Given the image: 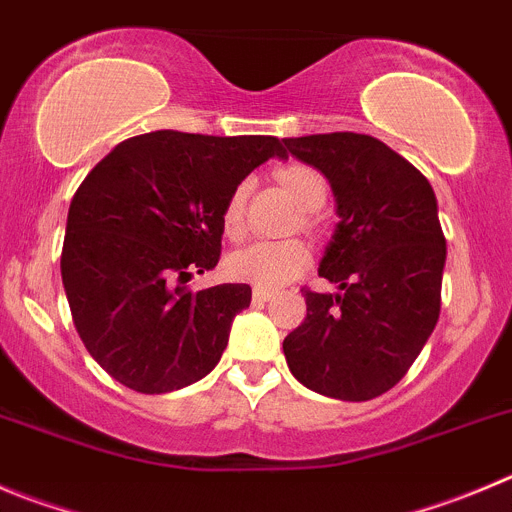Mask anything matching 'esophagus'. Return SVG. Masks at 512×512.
<instances>
[{"instance_id":"34e87169","label":"esophagus","mask_w":512,"mask_h":512,"mask_svg":"<svg viewBox=\"0 0 512 512\" xmlns=\"http://www.w3.org/2000/svg\"><path fill=\"white\" fill-rule=\"evenodd\" d=\"M271 296H274V291H269V289H253V301H259V304L269 301Z\"/></svg>"}]
</instances>
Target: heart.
<instances>
[{"instance_id":"1","label":"heart","mask_w":512,"mask_h":512,"mask_svg":"<svg viewBox=\"0 0 512 512\" xmlns=\"http://www.w3.org/2000/svg\"><path fill=\"white\" fill-rule=\"evenodd\" d=\"M276 178L301 211H319L326 203V180L311 165H284ZM246 191V183H238L223 203L221 226L231 238H236L243 228ZM309 261L311 253L301 241H256L233 251L226 259V271L236 281H246L256 289H279L294 281L309 266Z\"/></svg>"}]
</instances>
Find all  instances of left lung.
Here are the masks:
<instances>
[{
    "label": "left lung",
    "mask_w": 512,
    "mask_h": 512,
    "mask_svg": "<svg viewBox=\"0 0 512 512\" xmlns=\"http://www.w3.org/2000/svg\"><path fill=\"white\" fill-rule=\"evenodd\" d=\"M284 143L326 175L339 216L319 264L339 294L304 289L306 319L284 339L286 364L324 397L367 402L405 377L440 316L447 248L435 191L372 135Z\"/></svg>",
    "instance_id": "8db88e82"
}]
</instances>
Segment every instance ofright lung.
Masks as SVG:
<instances>
[{"mask_svg": "<svg viewBox=\"0 0 512 512\" xmlns=\"http://www.w3.org/2000/svg\"><path fill=\"white\" fill-rule=\"evenodd\" d=\"M274 135L155 130L115 145L67 213L62 284L90 357L113 379L163 394L206 377L228 344L248 284L191 291L221 259V211L269 158Z\"/></svg>", "mask_w": 512, "mask_h": 512, "instance_id": "1", "label": "right lung"}]
</instances>
